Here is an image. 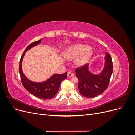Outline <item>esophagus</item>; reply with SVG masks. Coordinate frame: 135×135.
<instances>
[{
    "mask_svg": "<svg viewBox=\"0 0 135 135\" xmlns=\"http://www.w3.org/2000/svg\"><path fill=\"white\" fill-rule=\"evenodd\" d=\"M68 77H72L74 76V74L71 72H68Z\"/></svg>",
    "mask_w": 135,
    "mask_h": 135,
    "instance_id": "esophagus-1",
    "label": "esophagus"
}]
</instances>
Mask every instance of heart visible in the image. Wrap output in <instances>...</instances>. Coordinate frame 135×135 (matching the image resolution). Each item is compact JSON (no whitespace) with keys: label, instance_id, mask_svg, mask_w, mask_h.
Instances as JSON below:
<instances>
[{"label":"heart","instance_id":"b5f03b06","mask_svg":"<svg viewBox=\"0 0 135 135\" xmlns=\"http://www.w3.org/2000/svg\"><path fill=\"white\" fill-rule=\"evenodd\" d=\"M93 54L91 47H87L85 44H78L66 48L62 52L65 59H75L74 63L77 66H82L86 64Z\"/></svg>","mask_w":135,"mask_h":135}]
</instances>
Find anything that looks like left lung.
<instances>
[{"instance_id": "obj_1", "label": "left lung", "mask_w": 135, "mask_h": 135, "mask_svg": "<svg viewBox=\"0 0 135 135\" xmlns=\"http://www.w3.org/2000/svg\"><path fill=\"white\" fill-rule=\"evenodd\" d=\"M113 62L109 53H106L105 66L99 74L89 71L88 64L76 69V76L79 80L78 89L82 96L92 98L104 92L108 87L113 73Z\"/></svg>"}]
</instances>
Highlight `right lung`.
Returning a JSON list of instances; mask_svg holds the SVG:
<instances>
[{
    "label": "right lung",
    "instance_id": "1",
    "mask_svg": "<svg viewBox=\"0 0 135 135\" xmlns=\"http://www.w3.org/2000/svg\"><path fill=\"white\" fill-rule=\"evenodd\" d=\"M41 42V39L34 42L25 49L20 61L19 73L21 76V82L26 90L36 97L44 100H47L54 97L57 93L61 81L67 78V72L64 74H55L46 81L43 82H34L27 79L24 75L22 69V62L26 51L30 48L37 46Z\"/></svg>",
    "mask_w": 135,
    "mask_h": 135
}]
</instances>
